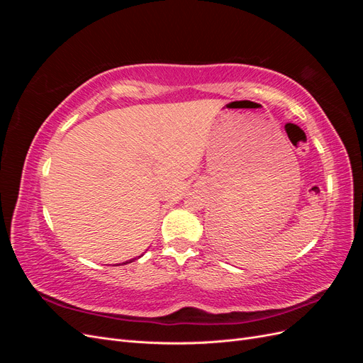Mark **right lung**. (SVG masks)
Returning a JSON list of instances; mask_svg holds the SVG:
<instances>
[{
    "instance_id": "obj_1",
    "label": "right lung",
    "mask_w": 363,
    "mask_h": 363,
    "mask_svg": "<svg viewBox=\"0 0 363 363\" xmlns=\"http://www.w3.org/2000/svg\"><path fill=\"white\" fill-rule=\"evenodd\" d=\"M130 262H131V260H130ZM125 263H128V262H125Z\"/></svg>"
}]
</instances>
